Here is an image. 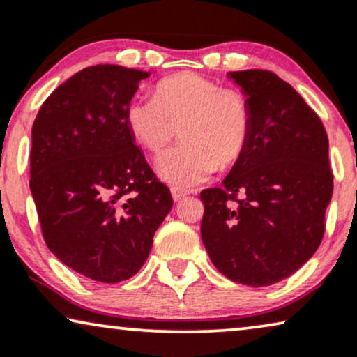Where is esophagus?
Returning a JSON list of instances; mask_svg holds the SVG:
<instances>
[{
	"label": "esophagus",
	"instance_id": "1",
	"mask_svg": "<svg viewBox=\"0 0 357 357\" xmlns=\"http://www.w3.org/2000/svg\"><path fill=\"white\" fill-rule=\"evenodd\" d=\"M170 193H172L174 202H180V200H182L183 197H187V195H188L187 190L178 188V187H172V188H170Z\"/></svg>",
	"mask_w": 357,
	"mask_h": 357
}]
</instances>
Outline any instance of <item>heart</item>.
<instances>
[{
	"mask_svg": "<svg viewBox=\"0 0 357 357\" xmlns=\"http://www.w3.org/2000/svg\"><path fill=\"white\" fill-rule=\"evenodd\" d=\"M124 123L134 141L151 154H159L178 126L182 142L165 152L155 169L167 183L192 187L205 182L220 165H233L246 152L252 108L243 91L182 72L157 83L154 100L129 101Z\"/></svg>",
	"mask_w": 357,
	"mask_h": 357,
	"instance_id": "1",
	"label": "heart"
}]
</instances>
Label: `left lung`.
Masks as SVG:
<instances>
[{
  "mask_svg": "<svg viewBox=\"0 0 357 357\" xmlns=\"http://www.w3.org/2000/svg\"><path fill=\"white\" fill-rule=\"evenodd\" d=\"M252 108L248 149L221 187L200 193L202 241L236 284L267 287L317 252L333 195L328 136L294 86L267 70L229 72Z\"/></svg>",
  "mask_w": 357,
  "mask_h": 357,
  "instance_id": "1",
  "label": "left lung"
}]
</instances>
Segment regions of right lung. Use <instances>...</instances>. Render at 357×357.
Masks as SVG:
<instances>
[{
    "label": "right lung",
    "mask_w": 357,
    "mask_h": 357,
    "mask_svg": "<svg viewBox=\"0 0 357 357\" xmlns=\"http://www.w3.org/2000/svg\"><path fill=\"white\" fill-rule=\"evenodd\" d=\"M151 73L83 68L55 88L32 124L29 187L45 244L72 271L105 284L144 266L174 203L124 123Z\"/></svg>",
    "instance_id": "add662e5"
}]
</instances>
